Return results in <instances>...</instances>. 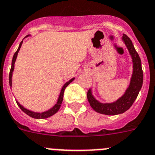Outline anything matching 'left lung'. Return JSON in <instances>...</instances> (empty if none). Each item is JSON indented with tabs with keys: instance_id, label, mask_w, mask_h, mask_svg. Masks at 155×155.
Returning <instances> with one entry per match:
<instances>
[{
	"instance_id": "8db88e82",
	"label": "left lung",
	"mask_w": 155,
	"mask_h": 155,
	"mask_svg": "<svg viewBox=\"0 0 155 155\" xmlns=\"http://www.w3.org/2000/svg\"><path fill=\"white\" fill-rule=\"evenodd\" d=\"M122 40L124 41L126 48L129 50V52L131 55L133 59V67H134L130 86L125 94L116 101L113 103L104 104L101 103L94 98L92 95L91 89L87 92V99L91 107L97 112L104 115H115L124 113L125 111H127L133 105L134 102L137 99L143 85V70L141 67V60L139 57V54L136 51L131 40L126 34H123L122 36Z\"/></svg>"
}]
</instances>
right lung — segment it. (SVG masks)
I'll use <instances>...</instances> for the list:
<instances>
[{
  "instance_id": "right-lung-1",
  "label": "right lung",
  "mask_w": 155,
  "mask_h": 155,
  "mask_svg": "<svg viewBox=\"0 0 155 155\" xmlns=\"http://www.w3.org/2000/svg\"><path fill=\"white\" fill-rule=\"evenodd\" d=\"M28 36H29V35H28ZM28 36H26L25 37H27ZM22 42H23V40H22V41L20 43L19 47H18V50L16 51L15 53L14 54V56H13L12 61V68H11L10 73H9V84H10V87H12V72H13V71H14L15 62V60H16V58H17V55H18V51H19L20 48H21V44H22ZM74 79H75V78H72V79H70L69 81H68L67 83H64V85L63 86L62 89H61V93H60V95H59V97H58V99L57 103H56V104H55L53 107H51V108L48 110V111H44V112H41V113L34 112V111H29V110L25 108V107H24L22 105H21V104H20L18 101H16V103H17V104H18V107H20V109H21V111H23V112H25L26 115H28L29 116L32 117V118H33L40 119V118H48V117L52 116V115H54L55 113L58 111L59 108H60V107H61V103H62V101H63V96H64V90H65V88L67 87V86H68L70 83H72Z\"/></svg>"
}]
</instances>
